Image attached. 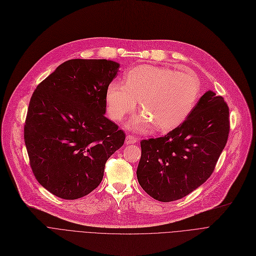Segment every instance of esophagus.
<instances>
[{
  "label": "esophagus",
  "instance_id": "esophagus-1",
  "mask_svg": "<svg viewBox=\"0 0 256 256\" xmlns=\"http://www.w3.org/2000/svg\"><path fill=\"white\" fill-rule=\"evenodd\" d=\"M138 141V138H136L135 136L132 135H128L126 138V144H132V143H136Z\"/></svg>",
  "mask_w": 256,
  "mask_h": 256
}]
</instances>
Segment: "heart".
I'll return each instance as SVG.
<instances>
[{"label": "heart", "instance_id": "1", "mask_svg": "<svg viewBox=\"0 0 256 256\" xmlns=\"http://www.w3.org/2000/svg\"><path fill=\"white\" fill-rule=\"evenodd\" d=\"M200 96L198 78L190 72H176L152 65L130 70L124 84L113 80L106 87V104L110 117L122 120L139 100L141 115L130 122L137 130L154 124L158 132H169L191 114Z\"/></svg>", "mask_w": 256, "mask_h": 256}]
</instances>
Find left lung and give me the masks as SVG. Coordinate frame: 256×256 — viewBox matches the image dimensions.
Returning <instances> with one entry per match:
<instances>
[{
    "label": "left lung",
    "mask_w": 256,
    "mask_h": 256,
    "mask_svg": "<svg viewBox=\"0 0 256 256\" xmlns=\"http://www.w3.org/2000/svg\"><path fill=\"white\" fill-rule=\"evenodd\" d=\"M230 128L224 98L206 92L180 126L163 137L140 142L137 178L142 189L162 202L193 192L212 176Z\"/></svg>",
    "instance_id": "left-lung-1"
}]
</instances>
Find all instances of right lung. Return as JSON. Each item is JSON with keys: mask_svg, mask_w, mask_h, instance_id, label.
I'll return each mask as SVG.
<instances>
[{"mask_svg": "<svg viewBox=\"0 0 256 256\" xmlns=\"http://www.w3.org/2000/svg\"><path fill=\"white\" fill-rule=\"evenodd\" d=\"M119 64L72 59L32 94L24 139L37 182L62 199L84 197L100 184L108 158L126 134L104 116L106 87Z\"/></svg>", "mask_w": 256, "mask_h": 256, "instance_id": "obj_1", "label": "right lung"}]
</instances>
